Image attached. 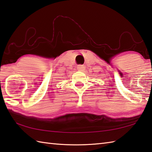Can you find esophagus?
I'll use <instances>...</instances> for the list:
<instances>
[{
  "label": "esophagus",
  "instance_id": "esophagus-1",
  "mask_svg": "<svg viewBox=\"0 0 152 152\" xmlns=\"http://www.w3.org/2000/svg\"><path fill=\"white\" fill-rule=\"evenodd\" d=\"M85 69V66L84 65H79L78 66H77V70L80 71V72H83Z\"/></svg>",
  "mask_w": 152,
  "mask_h": 152
}]
</instances>
